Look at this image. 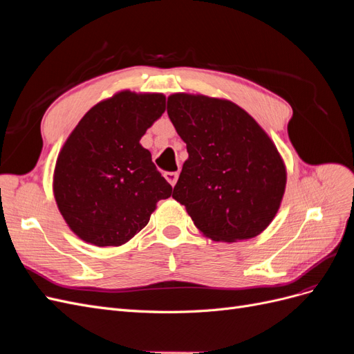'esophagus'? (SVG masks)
Returning a JSON list of instances; mask_svg holds the SVG:
<instances>
[{
  "mask_svg": "<svg viewBox=\"0 0 354 354\" xmlns=\"http://www.w3.org/2000/svg\"><path fill=\"white\" fill-rule=\"evenodd\" d=\"M164 177L167 178V181H168V183H169L171 186H174V185L177 183L178 173H177V171H168V173L164 174Z\"/></svg>",
  "mask_w": 354,
  "mask_h": 354,
  "instance_id": "1",
  "label": "esophagus"
}]
</instances>
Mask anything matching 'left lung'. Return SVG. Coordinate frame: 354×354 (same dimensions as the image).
I'll use <instances>...</instances> for the list:
<instances>
[{
  "label": "left lung",
  "mask_w": 354,
  "mask_h": 354,
  "mask_svg": "<svg viewBox=\"0 0 354 354\" xmlns=\"http://www.w3.org/2000/svg\"><path fill=\"white\" fill-rule=\"evenodd\" d=\"M167 112L189 153L173 198L212 241L260 234L279 209L286 185L270 137L229 100L178 93L168 97Z\"/></svg>",
  "instance_id": "obj_1"
}]
</instances>
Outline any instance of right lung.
Returning a JSON list of instances; mask_svg holds the SVG:
<instances>
[{
  "label": "right lung",
  "instance_id": "obj_1",
  "mask_svg": "<svg viewBox=\"0 0 354 354\" xmlns=\"http://www.w3.org/2000/svg\"><path fill=\"white\" fill-rule=\"evenodd\" d=\"M165 112L164 94L121 91L84 115L59 153L53 190L75 234L120 246L140 232L171 185L140 145Z\"/></svg>",
  "mask_w": 354,
  "mask_h": 354
}]
</instances>
